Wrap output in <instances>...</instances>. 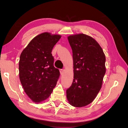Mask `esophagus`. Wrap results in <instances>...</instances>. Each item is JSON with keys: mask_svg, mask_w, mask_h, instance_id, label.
Listing matches in <instances>:
<instances>
[{"mask_svg": "<svg viewBox=\"0 0 128 128\" xmlns=\"http://www.w3.org/2000/svg\"><path fill=\"white\" fill-rule=\"evenodd\" d=\"M64 69H60V74H61V75H62L64 74Z\"/></svg>", "mask_w": 128, "mask_h": 128, "instance_id": "obj_1", "label": "esophagus"}]
</instances>
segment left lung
Returning <instances> with one entry per match:
<instances>
[{"instance_id": "obj_1", "label": "left lung", "mask_w": 128, "mask_h": 128, "mask_svg": "<svg viewBox=\"0 0 128 128\" xmlns=\"http://www.w3.org/2000/svg\"><path fill=\"white\" fill-rule=\"evenodd\" d=\"M72 52L74 79L66 91L72 106H86L91 103L101 89L106 72V58L94 39L83 34L68 37Z\"/></svg>"}]
</instances>
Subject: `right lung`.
Returning <instances> with one entry per match:
<instances>
[{
    "instance_id": "add662e5",
    "label": "right lung",
    "mask_w": 128,
    "mask_h": 128,
    "mask_svg": "<svg viewBox=\"0 0 128 128\" xmlns=\"http://www.w3.org/2000/svg\"><path fill=\"white\" fill-rule=\"evenodd\" d=\"M61 37L48 32L38 34L21 54L20 82L27 96L36 103L49 97L59 78L60 72L53 66L51 52Z\"/></svg>"
}]
</instances>
